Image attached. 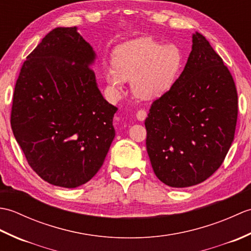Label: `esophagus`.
Wrapping results in <instances>:
<instances>
[{
    "label": "esophagus",
    "instance_id": "1",
    "mask_svg": "<svg viewBox=\"0 0 251 251\" xmlns=\"http://www.w3.org/2000/svg\"><path fill=\"white\" fill-rule=\"evenodd\" d=\"M136 117L138 121H145L147 117V112L145 110H139L136 113Z\"/></svg>",
    "mask_w": 251,
    "mask_h": 251
}]
</instances>
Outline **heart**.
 <instances>
[{
    "mask_svg": "<svg viewBox=\"0 0 251 251\" xmlns=\"http://www.w3.org/2000/svg\"><path fill=\"white\" fill-rule=\"evenodd\" d=\"M112 63L104 75L115 93H122L126 81H131L136 97L150 101L164 97L173 89L182 70L183 56L178 46L163 45L146 36L117 46Z\"/></svg>",
    "mask_w": 251,
    "mask_h": 251,
    "instance_id": "b5f03b06",
    "label": "heart"
}]
</instances>
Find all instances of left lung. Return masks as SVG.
<instances>
[{"label": "left lung", "mask_w": 251, "mask_h": 251, "mask_svg": "<svg viewBox=\"0 0 251 251\" xmlns=\"http://www.w3.org/2000/svg\"><path fill=\"white\" fill-rule=\"evenodd\" d=\"M175 86L152 103L147 151L156 177L172 188L199 184L221 166L234 140L237 92L228 69L199 32Z\"/></svg>", "instance_id": "8db88e82"}]
</instances>
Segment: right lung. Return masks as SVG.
<instances>
[{"instance_id": "1", "label": "right lung", "mask_w": 251, "mask_h": 251, "mask_svg": "<svg viewBox=\"0 0 251 251\" xmlns=\"http://www.w3.org/2000/svg\"><path fill=\"white\" fill-rule=\"evenodd\" d=\"M95 50L76 26L47 33L16 82L10 124L30 167L52 185L73 189L102 166L115 137L117 108L98 88Z\"/></svg>"}]
</instances>
